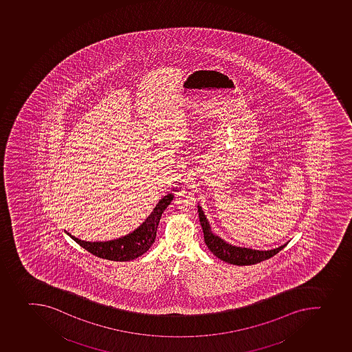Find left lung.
I'll return each mask as SVG.
<instances>
[{
    "mask_svg": "<svg viewBox=\"0 0 352 352\" xmlns=\"http://www.w3.org/2000/svg\"><path fill=\"white\" fill-rule=\"evenodd\" d=\"M197 208H199V218H200L201 226H202L206 246L218 258L225 261L227 263L241 266L260 263L262 261L274 256L276 254L279 253L282 248L287 246V244H285L280 248H274V250H250V248H236V246L227 244L226 241H222L221 238L212 234L209 223L203 214L202 210L200 206H197Z\"/></svg>",
    "mask_w": 352,
    "mask_h": 352,
    "instance_id": "8db88e82",
    "label": "left lung"
}]
</instances>
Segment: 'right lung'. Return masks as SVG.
I'll use <instances>...</instances> for the list:
<instances>
[{
    "instance_id": "1",
    "label": "right lung",
    "mask_w": 352,
    "mask_h": 352,
    "mask_svg": "<svg viewBox=\"0 0 352 352\" xmlns=\"http://www.w3.org/2000/svg\"><path fill=\"white\" fill-rule=\"evenodd\" d=\"M173 197H174L173 194H168L162 201H159L158 204L155 206L146 221L143 222L142 225L140 226L139 228L134 230L132 234H127L125 237L118 238L114 241H104H104L89 243V241H80L78 238L69 234L73 241H76L81 248L100 258L118 261V262L134 260L136 257L141 256L142 254L146 253V250H149L151 245L155 243L157 228H158L162 212L170 204Z\"/></svg>"
}]
</instances>
